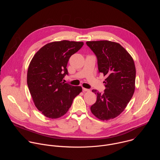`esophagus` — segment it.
<instances>
[{
	"mask_svg": "<svg viewBox=\"0 0 160 160\" xmlns=\"http://www.w3.org/2000/svg\"><path fill=\"white\" fill-rule=\"evenodd\" d=\"M83 92H90V89H88V88H83Z\"/></svg>",
	"mask_w": 160,
	"mask_h": 160,
	"instance_id": "1",
	"label": "esophagus"
}]
</instances>
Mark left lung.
I'll use <instances>...</instances> for the list:
<instances>
[{
  "label": "left lung",
  "instance_id": "left-lung-1",
  "mask_svg": "<svg viewBox=\"0 0 160 160\" xmlns=\"http://www.w3.org/2000/svg\"><path fill=\"white\" fill-rule=\"evenodd\" d=\"M98 59L99 73L106 78L104 92L93 89L96 102L90 110L98 118H115L125 109L135 90V66L128 52L118 43L108 40L87 42Z\"/></svg>",
  "mask_w": 160,
  "mask_h": 160
}]
</instances>
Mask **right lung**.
Here are the masks:
<instances>
[{
    "label": "right lung",
    "mask_w": 160,
    "mask_h": 160,
    "mask_svg": "<svg viewBox=\"0 0 160 160\" xmlns=\"http://www.w3.org/2000/svg\"><path fill=\"white\" fill-rule=\"evenodd\" d=\"M82 42L62 40L45 45L33 56L27 73V84L37 108L44 116L58 118L71 107L82 92L80 86L62 80L68 72L70 57L83 46Z\"/></svg>",
    "instance_id": "obj_1"
}]
</instances>
